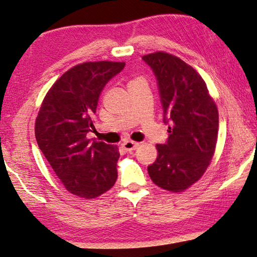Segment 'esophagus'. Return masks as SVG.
Segmentation results:
<instances>
[{
	"label": "esophagus",
	"mask_w": 257,
	"mask_h": 257,
	"mask_svg": "<svg viewBox=\"0 0 257 257\" xmlns=\"http://www.w3.org/2000/svg\"><path fill=\"white\" fill-rule=\"evenodd\" d=\"M123 147H124L126 152H131V151H134V149H137L138 147H139V144H138V142L131 141V140H127L123 144Z\"/></svg>",
	"instance_id": "obj_1"
}]
</instances>
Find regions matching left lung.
<instances>
[{
	"mask_svg": "<svg viewBox=\"0 0 257 257\" xmlns=\"http://www.w3.org/2000/svg\"><path fill=\"white\" fill-rule=\"evenodd\" d=\"M142 60L155 74L168 125L165 144H157L156 161L148 167L154 184L181 192L196 183L215 153L218 110L206 82L180 58L167 53L149 54Z\"/></svg>",
	"mask_w": 257,
	"mask_h": 257,
	"instance_id": "8db88e82",
	"label": "left lung"
}]
</instances>
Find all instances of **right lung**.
Instances as JSON below:
<instances>
[{
  "label": "right lung",
  "instance_id": "obj_1",
  "mask_svg": "<svg viewBox=\"0 0 257 257\" xmlns=\"http://www.w3.org/2000/svg\"><path fill=\"white\" fill-rule=\"evenodd\" d=\"M125 63L87 62L63 74L47 93L35 120V138L50 167L70 193L93 199L117 179V146L90 141L97 101Z\"/></svg>",
  "mask_w": 257,
  "mask_h": 257
}]
</instances>
